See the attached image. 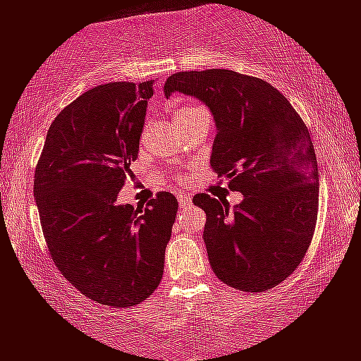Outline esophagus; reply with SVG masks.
Instances as JSON below:
<instances>
[{
	"label": "esophagus",
	"mask_w": 361,
	"mask_h": 361,
	"mask_svg": "<svg viewBox=\"0 0 361 361\" xmlns=\"http://www.w3.org/2000/svg\"><path fill=\"white\" fill-rule=\"evenodd\" d=\"M177 201H179L180 206H189V204L192 202V201H190V195H185V194L177 195Z\"/></svg>",
	"instance_id": "esophagus-1"
}]
</instances>
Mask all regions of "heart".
I'll return each instance as SVG.
<instances>
[{"label":"heart","mask_w":361,"mask_h":361,"mask_svg":"<svg viewBox=\"0 0 361 361\" xmlns=\"http://www.w3.org/2000/svg\"><path fill=\"white\" fill-rule=\"evenodd\" d=\"M192 106H194V105H185V106H182V109L179 110V112H177V115H179V114H184V112H188V110H189V109H192ZM180 179H182V177H179V180H180Z\"/></svg>","instance_id":"heart-1"}]
</instances>
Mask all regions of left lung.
I'll return each instance as SVG.
<instances>
[{
  "mask_svg": "<svg viewBox=\"0 0 361 361\" xmlns=\"http://www.w3.org/2000/svg\"><path fill=\"white\" fill-rule=\"evenodd\" d=\"M172 92L211 109V167L244 195L234 209L209 194L192 199L207 216L212 271L246 293L274 288L303 261L317 228L318 162L308 127L271 83L233 70L173 73L164 85L166 97Z\"/></svg>",
  "mask_w": 361,
  "mask_h": 361,
  "instance_id": "1",
  "label": "left lung"
}]
</instances>
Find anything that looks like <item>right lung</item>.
Masks as SVG:
<instances>
[{"label":"right lung","mask_w":361,"mask_h":361,"mask_svg":"<svg viewBox=\"0 0 361 361\" xmlns=\"http://www.w3.org/2000/svg\"><path fill=\"white\" fill-rule=\"evenodd\" d=\"M154 82H114L78 97L48 128L35 171V201L60 273L97 303L127 308L159 286L177 199L117 204L139 155Z\"/></svg>","instance_id":"right-lung-1"}]
</instances>
